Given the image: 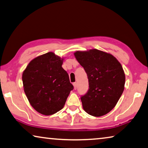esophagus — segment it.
<instances>
[{
    "label": "esophagus",
    "mask_w": 148,
    "mask_h": 148,
    "mask_svg": "<svg viewBox=\"0 0 148 148\" xmlns=\"http://www.w3.org/2000/svg\"><path fill=\"white\" fill-rule=\"evenodd\" d=\"M73 86H74V90H76V89H77V83H76V82H74V83L73 84Z\"/></svg>",
    "instance_id": "1"
}]
</instances>
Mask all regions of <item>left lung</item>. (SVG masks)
Instances as JSON below:
<instances>
[{
    "label": "left lung",
    "instance_id": "1",
    "mask_svg": "<svg viewBox=\"0 0 148 148\" xmlns=\"http://www.w3.org/2000/svg\"><path fill=\"white\" fill-rule=\"evenodd\" d=\"M88 76L89 90L82 96L83 109L101 116L115 107L125 89V74L121 63L109 53L97 49L74 53Z\"/></svg>",
    "mask_w": 148,
    "mask_h": 148
}]
</instances>
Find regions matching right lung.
<instances>
[{
	"mask_svg": "<svg viewBox=\"0 0 148 148\" xmlns=\"http://www.w3.org/2000/svg\"><path fill=\"white\" fill-rule=\"evenodd\" d=\"M63 58L49 52L33 59L23 72V90L39 113L51 115L61 110L74 86L62 69Z\"/></svg>",
	"mask_w": 148,
	"mask_h": 148,
	"instance_id": "add662e5",
	"label": "right lung"
}]
</instances>
